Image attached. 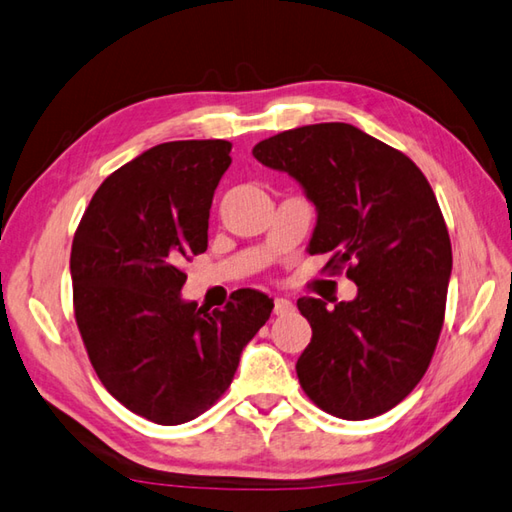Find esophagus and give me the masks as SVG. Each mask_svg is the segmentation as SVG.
<instances>
[{"instance_id": "esophagus-1", "label": "esophagus", "mask_w": 512, "mask_h": 512, "mask_svg": "<svg viewBox=\"0 0 512 512\" xmlns=\"http://www.w3.org/2000/svg\"><path fill=\"white\" fill-rule=\"evenodd\" d=\"M273 310H275V315L282 317V315H290V313H293L295 306L290 304L288 299H275V308H273Z\"/></svg>"}]
</instances>
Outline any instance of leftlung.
<instances>
[{
  "mask_svg": "<svg viewBox=\"0 0 512 512\" xmlns=\"http://www.w3.org/2000/svg\"><path fill=\"white\" fill-rule=\"evenodd\" d=\"M253 155L297 179L317 208L308 253L357 284L335 308L297 299L313 328L299 384L335 417L386 413L424 377L444 326L453 250L433 188L413 159L342 122L284 130Z\"/></svg>",
  "mask_w": 512,
  "mask_h": 512,
  "instance_id": "left-lung-1",
  "label": "left lung"
}]
</instances>
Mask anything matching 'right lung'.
<instances>
[{"mask_svg":"<svg viewBox=\"0 0 512 512\" xmlns=\"http://www.w3.org/2000/svg\"><path fill=\"white\" fill-rule=\"evenodd\" d=\"M230 148L224 139H186L144 150L97 188L70 250L90 364L119 404L162 426L190 422L226 393L275 306L253 288L235 290L213 313L179 295L182 264L208 246Z\"/></svg>","mask_w":512,"mask_h":512,"instance_id":"add662e5","label":"right lung"}]
</instances>
